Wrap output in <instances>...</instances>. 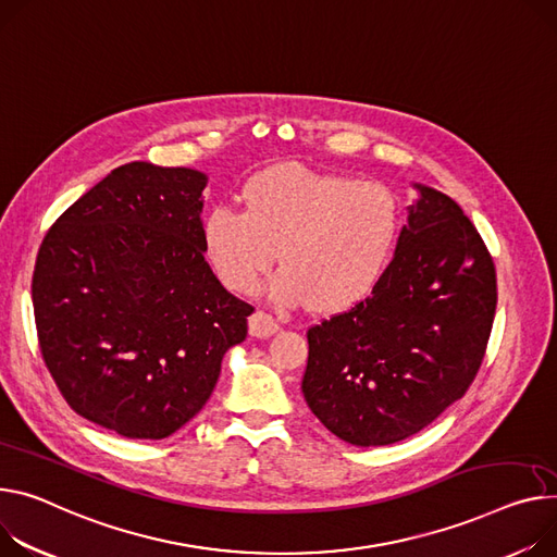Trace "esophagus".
Wrapping results in <instances>:
<instances>
[{
	"instance_id": "34e87169",
	"label": "esophagus",
	"mask_w": 557,
	"mask_h": 557,
	"mask_svg": "<svg viewBox=\"0 0 557 557\" xmlns=\"http://www.w3.org/2000/svg\"><path fill=\"white\" fill-rule=\"evenodd\" d=\"M274 332H278V321L272 314H268L265 310H256L249 317V334L251 336L265 338V336H272Z\"/></svg>"
}]
</instances>
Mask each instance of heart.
Wrapping results in <instances>:
<instances>
[{
  "mask_svg": "<svg viewBox=\"0 0 557 557\" xmlns=\"http://www.w3.org/2000/svg\"><path fill=\"white\" fill-rule=\"evenodd\" d=\"M245 209L216 207L205 221V249L221 281L238 292L272 283L281 304L308 301L341 312L374 287L391 263L399 232L397 194L374 181L281 164L243 187Z\"/></svg>",
  "mask_w": 557,
  "mask_h": 557,
  "instance_id": "heart-1",
  "label": "heart"
}]
</instances>
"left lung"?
Listing matches in <instances>:
<instances>
[{
	"instance_id": "1",
	"label": "left lung",
	"mask_w": 557,
	"mask_h": 557,
	"mask_svg": "<svg viewBox=\"0 0 557 557\" xmlns=\"http://www.w3.org/2000/svg\"><path fill=\"white\" fill-rule=\"evenodd\" d=\"M419 189L370 296L308 327L306 401L352 446L419 433L466 395L486 357L497 308L493 256L453 198Z\"/></svg>"
}]
</instances>
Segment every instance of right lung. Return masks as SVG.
<instances>
[{"label": "right lung", "instance_id": "1", "mask_svg": "<svg viewBox=\"0 0 557 557\" xmlns=\"http://www.w3.org/2000/svg\"><path fill=\"white\" fill-rule=\"evenodd\" d=\"M205 174L129 162L49 227L33 270L37 344L66 404L129 440H164L207 404L253 308L213 276Z\"/></svg>", "mask_w": 557, "mask_h": 557}]
</instances>
